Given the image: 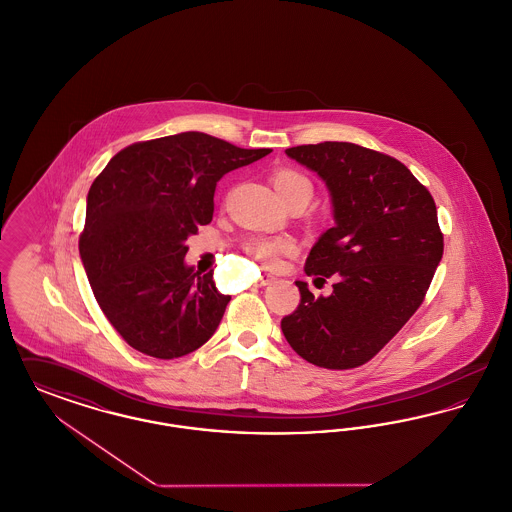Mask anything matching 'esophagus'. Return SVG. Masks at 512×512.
I'll return each mask as SVG.
<instances>
[{
	"label": "esophagus",
	"instance_id": "1",
	"mask_svg": "<svg viewBox=\"0 0 512 512\" xmlns=\"http://www.w3.org/2000/svg\"><path fill=\"white\" fill-rule=\"evenodd\" d=\"M272 280H274V276H270V274H263V276L257 280V286H259V288H263V286H268Z\"/></svg>",
	"mask_w": 512,
	"mask_h": 512
}]
</instances>
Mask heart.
Wrapping results in <instances>:
<instances>
[{"label": "heart", "instance_id": "heart-1", "mask_svg": "<svg viewBox=\"0 0 512 512\" xmlns=\"http://www.w3.org/2000/svg\"><path fill=\"white\" fill-rule=\"evenodd\" d=\"M272 184L284 201L299 194L307 195L311 199V194H313L311 180L295 169H278L272 174ZM244 249L245 253L251 259H255L257 263H261L265 267H274L282 255L292 253L295 249V240L290 236H276V238L255 236L245 242Z\"/></svg>", "mask_w": 512, "mask_h": 512}]
</instances>
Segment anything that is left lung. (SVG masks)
<instances>
[{
	"instance_id": "1",
	"label": "left lung",
	"mask_w": 512,
	"mask_h": 512,
	"mask_svg": "<svg viewBox=\"0 0 512 512\" xmlns=\"http://www.w3.org/2000/svg\"><path fill=\"white\" fill-rule=\"evenodd\" d=\"M326 182L336 226L305 261V274L336 278L328 297L297 280L301 301L282 318L293 351L313 365L368 363L413 317L443 255L434 197L401 161L349 142L286 149Z\"/></svg>"
}]
</instances>
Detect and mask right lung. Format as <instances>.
I'll return each instance as SVG.
<instances>
[{"label": "right lung", "mask_w": 512, "mask_h": 512, "mask_svg": "<svg viewBox=\"0 0 512 512\" xmlns=\"http://www.w3.org/2000/svg\"><path fill=\"white\" fill-rule=\"evenodd\" d=\"M270 151L182 132L124 147L99 172L78 249L103 315L130 347L176 359L215 334L230 295L213 270L184 265L186 240L213 219L220 178Z\"/></svg>", "instance_id": "right-lung-1"}]
</instances>
